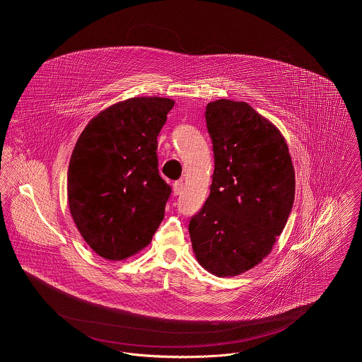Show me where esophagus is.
I'll list each match as a JSON object with an SVG mask.
<instances>
[{
    "label": "esophagus",
    "instance_id": "esophagus-1",
    "mask_svg": "<svg viewBox=\"0 0 362 362\" xmlns=\"http://www.w3.org/2000/svg\"><path fill=\"white\" fill-rule=\"evenodd\" d=\"M182 189H184V182H182L181 180H180V181H175V182L173 184V191H174V195H181Z\"/></svg>",
    "mask_w": 362,
    "mask_h": 362
}]
</instances>
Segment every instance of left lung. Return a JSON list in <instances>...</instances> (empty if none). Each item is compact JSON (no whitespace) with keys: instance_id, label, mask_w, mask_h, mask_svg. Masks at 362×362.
I'll use <instances>...</instances> for the list:
<instances>
[{"instance_id":"left-lung-1","label":"left lung","mask_w":362,"mask_h":362,"mask_svg":"<svg viewBox=\"0 0 362 362\" xmlns=\"http://www.w3.org/2000/svg\"><path fill=\"white\" fill-rule=\"evenodd\" d=\"M214 173L210 195L188 230L198 262L227 277L252 269L272 251L291 213L296 177L279 129L250 104L206 105Z\"/></svg>"}]
</instances>
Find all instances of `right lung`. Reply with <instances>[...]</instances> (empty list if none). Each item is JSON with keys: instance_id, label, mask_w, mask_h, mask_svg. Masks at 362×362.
<instances>
[{"instance_id": "1", "label": "right lung", "mask_w": 362, "mask_h": 362, "mask_svg": "<svg viewBox=\"0 0 362 362\" xmlns=\"http://www.w3.org/2000/svg\"><path fill=\"white\" fill-rule=\"evenodd\" d=\"M174 102L134 98L95 117L69 160L68 204L88 245L121 260L144 250L158 228L171 187L158 174L157 136Z\"/></svg>"}]
</instances>
